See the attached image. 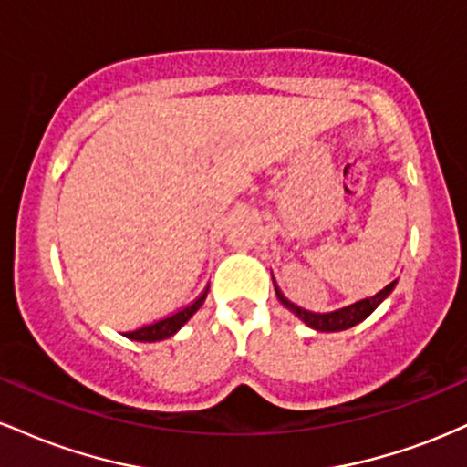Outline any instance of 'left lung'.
I'll return each mask as SVG.
<instances>
[{"label":"left lung","instance_id":"8db88e82","mask_svg":"<svg viewBox=\"0 0 467 467\" xmlns=\"http://www.w3.org/2000/svg\"><path fill=\"white\" fill-rule=\"evenodd\" d=\"M395 283H398V281L389 283V285L384 287L382 292H378L371 298H364V301H358V303L349 305V307L336 309V312H329V314L307 312V309H303V307H298V305L289 303L287 298L281 294V289H278L276 285L275 287H276L278 301L285 305L289 312H294V314L298 316V318L305 320V323H307L309 327H314V329H318V331H342V329H349V327H353V325L362 323V320L367 318V316L371 314L373 309L378 307V305L382 303L390 292H393Z\"/></svg>","mask_w":467,"mask_h":467}]
</instances>
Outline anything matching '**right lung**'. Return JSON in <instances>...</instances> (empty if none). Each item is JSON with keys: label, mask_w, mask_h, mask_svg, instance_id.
<instances>
[{"label": "right lung", "mask_w": 467, "mask_h": 467, "mask_svg": "<svg viewBox=\"0 0 467 467\" xmlns=\"http://www.w3.org/2000/svg\"><path fill=\"white\" fill-rule=\"evenodd\" d=\"M206 294H208V287L203 289V292L200 294V296H197L195 301H192L191 305H186V307H182V309H178V312H173V314L164 316V318L153 320V323H149V325L138 327V329L127 331L125 336H127V337H131V340H142V342L164 340V337L173 336L175 331H178L180 327L184 325L186 320H189L191 316L195 314L197 309L202 307V303H203V298H206Z\"/></svg>", "instance_id": "obj_1"}]
</instances>
